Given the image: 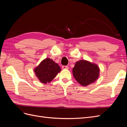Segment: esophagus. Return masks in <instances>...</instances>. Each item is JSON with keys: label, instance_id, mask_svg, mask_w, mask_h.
<instances>
[{"label": "esophagus", "instance_id": "34e87169", "mask_svg": "<svg viewBox=\"0 0 127 127\" xmlns=\"http://www.w3.org/2000/svg\"><path fill=\"white\" fill-rule=\"evenodd\" d=\"M63 68L64 69H68L69 67L68 66H63Z\"/></svg>", "mask_w": 127, "mask_h": 127}]
</instances>
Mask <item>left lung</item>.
<instances>
[{
  "instance_id": "8db88e82",
  "label": "left lung",
  "mask_w": 127,
  "mask_h": 127,
  "mask_svg": "<svg viewBox=\"0 0 127 127\" xmlns=\"http://www.w3.org/2000/svg\"><path fill=\"white\" fill-rule=\"evenodd\" d=\"M99 70V68L96 64L87 60H81L76 63L72 69V74L80 85L87 86L98 79Z\"/></svg>"
}]
</instances>
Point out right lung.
I'll return each instance as SVG.
<instances>
[{
    "mask_svg": "<svg viewBox=\"0 0 127 127\" xmlns=\"http://www.w3.org/2000/svg\"><path fill=\"white\" fill-rule=\"evenodd\" d=\"M60 71L61 68L58 64L49 58L42 60L34 69L37 79L43 84L51 82Z\"/></svg>",
    "mask_w": 127,
    "mask_h": 127,
    "instance_id": "1",
    "label": "right lung"
}]
</instances>
